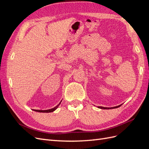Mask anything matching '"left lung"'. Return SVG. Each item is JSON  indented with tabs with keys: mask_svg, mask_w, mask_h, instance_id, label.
Wrapping results in <instances>:
<instances>
[{
	"mask_svg": "<svg viewBox=\"0 0 149 149\" xmlns=\"http://www.w3.org/2000/svg\"><path fill=\"white\" fill-rule=\"evenodd\" d=\"M121 105H119V106H115V107H102V106H98L97 107L100 108V109H114V108H118Z\"/></svg>",
	"mask_w": 149,
	"mask_h": 149,
	"instance_id": "8db88e82",
	"label": "left lung"
}]
</instances>
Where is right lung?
I'll return each instance as SVG.
<instances>
[{"label":"right lung","mask_w":149,"mask_h":149,"mask_svg":"<svg viewBox=\"0 0 149 149\" xmlns=\"http://www.w3.org/2000/svg\"><path fill=\"white\" fill-rule=\"evenodd\" d=\"M61 102V101L59 104H58L56 106H55V107H53V108H52V109H48V110H36V109H33V111H36V112H53L54 111H55L57 109L58 106H60Z\"/></svg>","instance_id":"add662e5"}]
</instances>
